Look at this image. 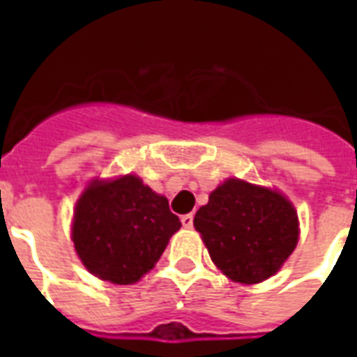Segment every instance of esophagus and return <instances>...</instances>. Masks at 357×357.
I'll use <instances>...</instances> for the list:
<instances>
[{"label": "esophagus", "instance_id": "1", "mask_svg": "<svg viewBox=\"0 0 357 357\" xmlns=\"http://www.w3.org/2000/svg\"><path fill=\"white\" fill-rule=\"evenodd\" d=\"M192 220H195V217L192 215H183L181 217V224H183V228H192Z\"/></svg>", "mask_w": 357, "mask_h": 357}]
</instances>
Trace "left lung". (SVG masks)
Returning a JSON list of instances; mask_svg holds the SVG:
<instances>
[{
    "mask_svg": "<svg viewBox=\"0 0 357 357\" xmlns=\"http://www.w3.org/2000/svg\"><path fill=\"white\" fill-rule=\"evenodd\" d=\"M213 263L234 282L259 283L283 265L298 243L293 204L276 190L228 179L196 211Z\"/></svg>",
    "mask_w": 357,
    "mask_h": 357,
    "instance_id": "left-lung-1",
    "label": "left lung"
}]
</instances>
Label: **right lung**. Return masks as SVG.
Wrapping results in <instances>:
<instances>
[{
	"label": "right lung",
	"mask_w": 357,
	"mask_h": 357,
	"mask_svg": "<svg viewBox=\"0 0 357 357\" xmlns=\"http://www.w3.org/2000/svg\"><path fill=\"white\" fill-rule=\"evenodd\" d=\"M179 228L167 198L129 174L86 187L75 206L72 238L94 276L129 285L153 268Z\"/></svg>",
	"instance_id": "right-lung-1"
}]
</instances>
